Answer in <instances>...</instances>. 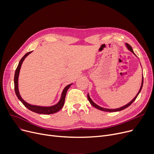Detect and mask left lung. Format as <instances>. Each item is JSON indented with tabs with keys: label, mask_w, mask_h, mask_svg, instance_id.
I'll return each mask as SVG.
<instances>
[{
	"label": "left lung",
	"mask_w": 154,
	"mask_h": 154,
	"mask_svg": "<svg viewBox=\"0 0 154 154\" xmlns=\"http://www.w3.org/2000/svg\"><path fill=\"white\" fill-rule=\"evenodd\" d=\"M125 45H126V46H127V48L130 51H131L134 55H135V54H134V51H133V49H132V47L129 45V44H128L127 43H126L125 44ZM143 77L142 76V84H141V86H140V90H139V92L137 93V94L136 95V96L129 103H128L127 104H126L125 106H123V107H120V108H118V109H106V108H103V107H100V106H99L98 105H97L95 103H94L93 101H92V100L91 99V97H90V96H89V95H88V94H87V98H88V101H89V102L91 103V104L92 105V106H93V107H95L96 109H99V110H102V111H105V112H117V111H120V110H124V109H126L127 107H128V106H130L134 102V100L137 99V96L139 95V93L140 92V91H141V90H142V86H143Z\"/></svg>",
	"instance_id": "left-lung-1"
}]
</instances>
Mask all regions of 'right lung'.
<instances>
[{"instance_id": "add662e5", "label": "right lung", "mask_w": 154, "mask_h": 154, "mask_svg": "<svg viewBox=\"0 0 154 154\" xmlns=\"http://www.w3.org/2000/svg\"><path fill=\"white\" fill-rule=\"evenodd\" d=\"M32 52V51L29 52L28 53H27V54L24 55V56L20 60L18 66L15 70V75H14V89H15V94H16V95H17V98L23 104V106L26 107L29 110H30L32 112H34L37 113V114H54V113H56V112H57L58 111H59L62 108V107L63 106L64 102H65V99H66V93H67L68 89L69 88V87H70V85L72 84H70L67 85L66 87L64 88V89L62 91V95H61V98H60L59 102L57 104L54 105V106H50V107H42V106H34V105L29 104V103H27L26 101H24L23 100V99L21 97V96L19 94V88H18V79H19L20 69L21 66L22 64V62H23L24 59H26V57L29 54H30Z\"/></svg>"}]
</instances>
